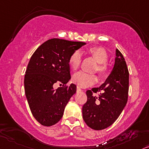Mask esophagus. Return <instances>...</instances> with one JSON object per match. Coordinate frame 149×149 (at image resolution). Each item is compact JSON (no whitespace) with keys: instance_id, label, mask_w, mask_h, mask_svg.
Listing matches in <instances>:
<instances>
[{"instance_id":"esophagus-1","label":"esophagus","mask_w":149,"mask_h":149,"mask_svg":"<svg viewBox=\"0 0 149 149\" xmlns=\"http://www.w3.org/2000/svg\"><path fill=\"white\" fill-rule=\"evenodd\" d=\"M77 89H78V91H82V89H81V88L80 87V86H77Z\"/></svg>"}]
</instances>
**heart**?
Returning <instances> with one entry per match:
<instances>
[{
  "mask_svg": "<svg viewBox=\"0 0 149 149\" xmlns=\"http://www.w3.org/2000/svg\"><path fill=\"white\" fill-rule=\"evenodd\" d=\"M87 52L98 63L96 70H97L100 76L101 77L106 76L108 71V66L106 63L109 58L106 49L102 47H92L88 49ZM81 61V54L78 51H76L69 57V65L73 70H77L80 67ZM73 81L80 87H86L95 84L97 81V78L93 74L80 71L74 75Z\"/></svg>",
  "mask_w": 149,
  "mask_h": 149,
  "instance_id": "obj_1",
  "label": "heart"
}]
</instances>
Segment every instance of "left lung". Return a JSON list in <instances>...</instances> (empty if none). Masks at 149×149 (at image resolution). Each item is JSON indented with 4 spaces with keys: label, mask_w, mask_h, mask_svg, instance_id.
Instances as JSON below:
<instances>
[{
    "label": "left lung",
    "mask_w": 149,
    "mask_h": 149,
    "mask_svg": "<svg viewBox=\"0 0 149 149\" xmlns=\"http://www.w3.org/2000/svg\"><path fill=\"white\" fill-rule=\"evenodd\" d=\"M115 64L105 82L100 87L86 91L87 101L82 107V117L88 127L102 130L118 119L127 104L129 73L123 56L116 50ZM100 92L98 97L94 93Z\"/></svg>",
    "instance_id": "1"
}]
</instances>
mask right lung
<instances>
[{
	"mask_svg": "<svg viewBox=\"0 0 149 149\" xmlns=\"http://www.w3.org/2000/svg\"><path fill=\"white\" fill-rule=\"evenodd\" d=\"M84 45L52 38L42 43L30 58L24 80L25 95L31 113L42 125L50 127L59 122L76 93V84L64 85L71 79L69 57ZM56 83L63 84V87L55 90Z\"/></svg>",
	"mask_w": 149,
	"mask_h": 149,
	"instance_id": "add662e5",
	"label": "right lung"
}]
</instances>
